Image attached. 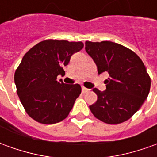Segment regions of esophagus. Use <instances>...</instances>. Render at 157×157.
Segmentation results:
<instances>
[{
	"label": "esophagus",
	"instance_id": "esophagus-1",
	"mask_svg": "<svg viewBox=\"0 0 157 157\" xmlns=\"http://www.w3.org/2000/svg\"><path fill=\"white\" fill-rule=\"evenodd\" d=\"M82 93H86V92H88L89 89L86 88L85 86H82Z\"/></svg>",
	"mask_w": 157,
	"mask_h": 157
}]
</instances>
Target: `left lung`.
Instances as JSON below:
<instances>
[{
    "label": "left lung",
    "instance_id": "obj_1",
    "mask_svg": "<svg viewBox=\"0 0 157 157\" xmlns=\"http://www.w3.org/2000/svg\"><path fill=\"white\" fill-rule=\"evenodd\" d=\"M86 51L98 66V72H108L103 92L94 88L98 100L90 110L96 118L109 124L128 120L147 98L151 77L140 58L121 44L110 41H86Z\"/></svg>",
    "mask_w": 157,
    "mask_h": 157
}]
</instances>
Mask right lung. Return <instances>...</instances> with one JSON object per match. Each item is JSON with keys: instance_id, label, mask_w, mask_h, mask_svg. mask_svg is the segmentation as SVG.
<instances>
[{"instance_id": "add662e5", "label": "right lung", "mask_w": 157, "mask_h": 157, "mask_svg": "<svg viewBox=\"0 0 157 157\" xmlns=\"http://www.w3.org/2000/svg\"><path fill=\"white\" fill-rule=\"evenodd\" d=\"M82 42L47 39L26 53L14 75L17 92L26 113L44 124L64 120L73 108L82 87L58 82L63 67L73 54L83 48Z\"/></svg>"}]
</instances>
